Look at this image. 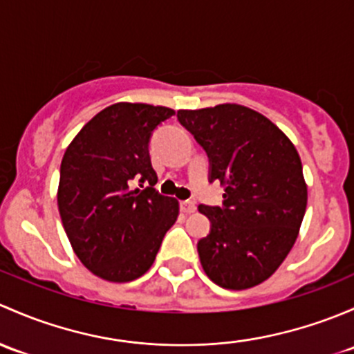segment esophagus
<instances>
[{
    "instance_id": "34e87169",
    "label": "esophagus",
    "mask_w": 354,
    "mask_h": 354,
    "mask_svg": "<svg viewBox=\"0 0 354 354\" xmlns=\"http://www.w3.org/2000/svg\"><path fill=\"white\" fill-rule=\"evenodd\" d=\"M180 211L185 214H191L196 211V204L192 201H182L180 203Z\"/></svg>"
}]
</instances>
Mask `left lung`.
<instances>
[{"label":"left lung","mask_w":354,"mask_h":354,"mask_svg":"<svg viewBox=\"0 0 354 354\" xmlns=\"http://www.w3.org/2000/svg\"><path fill=\"white\" fill-rule=\"evenodd\" d=\"M211 163V182L225 189L223 207L199 206L211 221L198 242L207 278L227 290H247L274 274L295 245L307 182L290 138L257 111L220 104L177 111Z\"/></svg>","instance_id":"8db88e82"}]
</instances>
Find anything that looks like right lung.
Returning <instances> with one entry per match:
<instances>
[{
  "instance_id": "obj_1",
  "label": "right lung",
  "mask_w": 354,
  "mask_h": 354,
  "mask_svg": "<svg viewBox=\"0 0 354 354\" xmlns=\"http://www.w3.org/2000/svg\"><path fill=\"white\" fill-rule=\"evenodd\" d=\"M174 114L162 105L118 102L90 119L64 151L61 221L76 257L105 281L143 276L177 221V199L153 187L158 177L148 151L153 129Z\"/></svg>"
}]
</instances>
